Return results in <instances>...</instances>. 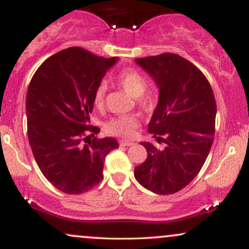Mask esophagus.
Instances as JSON below:
<instances>
[{
    "label": "esophagus",
    "instance_id": "34e87169",
    "mask_svg": "<svg viewBox=\"0 0 249 249\" xmlns=\"http://www.w3.org/2000/svg\"><path fill=\"white\" fill-rule=\"evenodd\" d=\"M119 145H121V146H131V145H133V142L126 141H119Z\"/></svg>",
    "mask_w": 249,
    "mask_h": 249
}]
</instances>
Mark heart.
Listing matches in <instances>:
<instances>
[{
  "label": "heart",
  "instance_id": "1",
  "mask_svg": "<svg viewBox=\"0 0 249 249\" xmlns=\"http://www.w3.org/2000/svg\"><path fill=\"white\" fill-rule=\"evenodd\" d=\"M115 81L119 88L123 89L128 96L136 98L137 104L142 108H148L152 104L150 95H145L147 82L145 77L133 69H125L117 73ZM105 84H99L93 93V104L96 107H103L105 103ZM139 122L134 116H121L112 118L105 124V131L112 136L130 138L133 131L138 127Z\"/></svg>",
  "mask_w": 249,
  "mask_h": 249
}]
</instances>
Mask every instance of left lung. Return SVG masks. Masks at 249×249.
Segmentation results:
<instances>
[{"label":"left lung","instance_id":"left-lung-1","mask_svg":"<svg viewBox=\"0 0 249 249\" xmlns=\"http://www.w3.org/2000/svg\"><path fill=\"white\" fill-rule=\"evenodd\" d=\"M136 63L159 89L148 132L165 147L142 142L147 158L134 167V178L153 193L173 194L186 187L206 161L214 141L215 98L204 73L181 56L166 53Z\"/></svg>","mask_w":249,"mask_h":249}]
</instances>
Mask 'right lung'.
<instances>
[{
  "mask_svg": "<svg viewBox=\"0 0 249 249\" xmlns=\"http://www.w3.org/2000/svg\"><path fill=\"white\" fill-rule=\"evenodd\" d=\"M117 61L72 47L45 59L31 78L25 101L29 144L43 176L67 194L97 186L105 157L119 147L111 137H95L99 128L89 124L93 93Z\"/></svg>",
  "mask_w": 249,
  "mask_h": 249,
  "instance_id": "1",
  "label": "right lung"
}]
</instances>
